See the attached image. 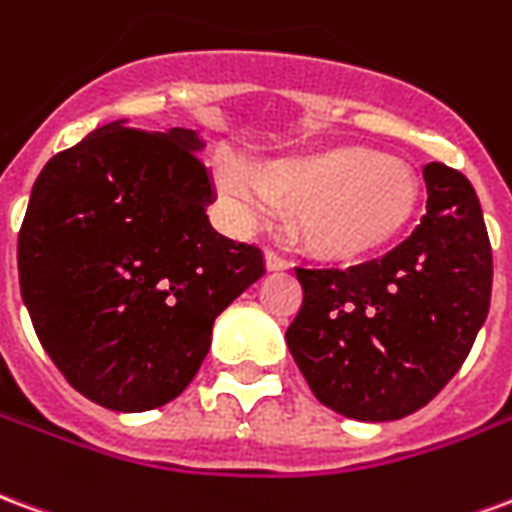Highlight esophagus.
Here are the masks:
<instances>
[{"mask_svg": "<svg viewBox=\"0 0 512 512\" xmlns=\"http://www.w3.org/2000/svg\"><path fill=\"white\" fill-rule=\"evenodd\" d=\"M264 264H267V270H270V272L289 270V261L281 259V256H278V253H275V251L264 253Z\"/></svg>", "mask_w": 512, "mask_h": 512, "instance_id": "obj_1", "label": "esophagus"}]
</instances>
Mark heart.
I'll use <instances>...</instances> for the list:
<instances>
[{"instance_id": "obj_1", "label": "heart", "mask_w": 512, "mask_h": 512, "mask_svg": "<svg viewBox=\"0 0 512 512\" xmlns=\"http://www.w3.org/2000/svg\"><path fill=\"white\" fill-rule=\"evenodd\" d=\"M215 185L237 223H256L275 204H289L292 240L324 261L387 248L409 229L423 199V182L406 160L365 144L302 149L256 169L226 158Z\"/></svg>"}]
</instances>
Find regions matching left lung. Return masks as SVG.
I'll return each mask as SVG.
<instances>
[{
  "instance_id": "1",
  "label": "left lung",
  "mask_w": 512,
  "mask_h": 512,
  "mask_svg": "<svg viewBox=\"0 0 512 512\" xmlns=\"http://www.w3.org/2000/svg\"><path fill=\"white\" fill-rule=\"evenodd\" d=\"M420 226L382 259L297 270L294 363L333 412L387 423L417 412L472 349L491 302V242L475 188L445 163L423 169Z\"/></svg>"
}]
</instances>
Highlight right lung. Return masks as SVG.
<instances>
[{
    "label": "right lung",
    "mask_w": 512,
    "mask_h": 512,
    "mask_svg": "<svg viewBox=\"0 0 512 512\" xmlns=\"http://www.w3.org/2000/svg\"><path fill=\"white\" fill-rule=\"evenodd\" d=\"M196 130L108 122L48 160L18 234L35 333L78 393L114 412L174 401L210 352L212 324L264 275L226 240Z\"/></svg>",
    "instance_id": "right-lung-1"
}]
</instances>
